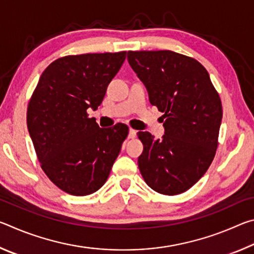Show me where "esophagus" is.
<instances>
[{
	"label": "esophagus",
	"instance_id": "obj_1",
	"mask_svg": "<svg viewBox=\"0 0 254 254\" xmlns=\"http://www.w3.org/2000/svg\"><path fill=\"white\" fill-rule=\"evenodd\" d=\"M135 135H136V131L133 130V128H130V130H128V139H134Z\"/></svg>",
	"mask_w": 254,
	"mask_h": 254
}]
</instances>
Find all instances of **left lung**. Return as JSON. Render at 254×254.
Segmentation results:
<instances>
[{
  "label": "left lung",
  "instance_id": "obj_1",
  "mask_svg": "<svg viewBox=\"0 0 254 254\" xmlns=\"http://www.w3.org/2000/svg\"><path fill=\"white\" fill-rule=\"evenodd\" d=\"M127 60L165 119L162 140L137 132L143 144L137 159L140 173L159 194H182L203 177L216 153L223 115L220 95L205 67L188 56L128 51Z\"/></svg>",
  "mask_w": 254,
  "mask_h": 254
}]
</instances>
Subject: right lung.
Wrapping results in <instances>:
<instances>
[{
    "label": "right lung",
    "mask_w": 254,
    "mask_h": 254,
    "mask_svg": "<svg viewBox=\"0 0 254 254\" xmlns=\"http://www.w3.org/2000/svg\"><path fill=\"white\" fill-rule=\"evenodd\" d=\"M127 51L72 55L56 59L30 98L27 126L38 160L51 182L67 194L97 191L128 134L127 124L98 127L96 110Z\"/></svg>",
    "instance_id": "1"
}]
</instances>
